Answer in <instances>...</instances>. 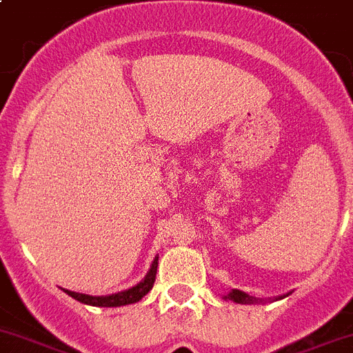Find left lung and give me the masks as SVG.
Segmentation results:
<instances>
[{
	"label": "left lung",
	"mask_w": 353,
	"mask_h": 353,
	"mask_svg": "<svg viewBox=\"0 0 353 353\" xmlns=\"http://www.w3.org/2000/svg\"><path fill=\"white\" fill-rule=\"evenodd\" d=\"M224 299H229V301L232 303H238V305H252V303L261 301V299H255L254 296H248L247 292L238 289H232L228 296H224ZM280 299H282V297H280Z\"/></svg>",
	"instance_id": "8db88e82"
}]
</instances>
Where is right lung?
Here are the masks:
<instances>
[{"instance_id":"right-lung-1","label":"right lung","mask_w":353,"mask_h":353,"mask_svg":"<svg viewBox=\"0 0 353 353\" xmlns=\"http://www.w3.org/2000/svg\"><path fill=\"white\" fill-rule=\"evenodd\" d=\"M157 261L159 257L154 259V263H152L150 270L148 273L145 274V278L141 280L140 283H137L134 287L128 290H122V292L117 294H110V296H89V294H80V292H71V290L63 289L68 296H71L77 301L83 303V305H90V306H103V308H113V306H124V305H131V303L140 301L141 297L145 294L150 292V289L154 287L155 282V273H157Z\"/></svg>"}]
</instances>
